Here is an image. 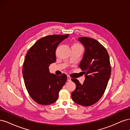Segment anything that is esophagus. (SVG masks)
Returning a JSON list of instances; mask_svg holds the SVG:
<instances>
[{
  "label": "esophagus",
  "mask_w": 130,
  "mask_h": 130,
  "mask_svg": "<svg viewBox=\"0 0 130 130\" xmlns=\"http://www.w3.org/2000/svg\"><path fill=\"white\" fill-rule=\"evenodd\" d=\"M67 81H71V77H70L69 75L67 76Z\"/></svg>",
  "instance_id": "esophagus-1"
}]
</instances>
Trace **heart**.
Returning a JSON list of instances; mask_svg holds the SVG:
<instances>
[{
  "label": "heart",
  "mask_w": 130,
  "mask_h": 130,
  "mask_svg": "<svg viewBox=\"0 0 130 130\" xmlns=\"http://www.w3.org/2000/svg\"><path fill=\"white\" fill-rule=\"evenodd\" d=\"M74 45H80L78 44H75Z\"/></svg>",
  "instance_id": "obj_1"
}]
</instances>
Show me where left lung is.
Wrapping results in <instances>:
<instances>
[{
    "label": "left lung",
    "mask_w": 130,
    "mask_h": 130,
    "mask_svg": "<svg viewBox=\"0 0 130 130\" xmlns=\"http://www.w3.org/2000/svg\"><path fill=\"white\" fill-rule=\"evenodd\" d=\"M78 41L85 47L79 67L85 80L81 84L76 78H72L76 85L72 98L75 103L89 106L99 101L105 91L111 73L109 57L107 50L94 39L81 37Z\"/></svg>",
    "instance_id": "1"
}]
</instances>
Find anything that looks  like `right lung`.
Wrapping results in <instances>:
<instances>
[{
	"mask_svg": "<svg viewBox=\"0 0 130 130\" xmlns=\"http://www.w3.org/2000/svg\"><path fill=\"white\" fill-rule=\"evenodd\" d=\"M69 35H53L38 40L29 50L23 67L26 88L36 103L48 105L55 102L58 93L67 80L65 74L50 73L49 66L56 61L57 46Z\"/></svg>",
	"mask_w": 130,
	"mask_h": 130,
	"instance_id": "obj_1",
	"label": "right lung"
}]
</instances>
